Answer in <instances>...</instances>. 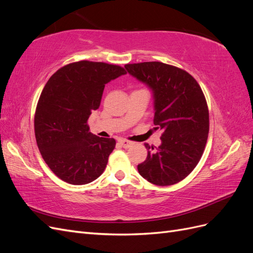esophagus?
<instances>
[{"label":"esophagus","mask_w":253,"mask_h":253,"mask_svg":"<svg viewBox=\"0 0 253 253\" xmlns=\"http://www.w3.org/2000/svg\"><path fill=\"white\" fill-rule=\"evenodd\" d=\"M118 141H119V143L122 145V147L126 148V149L129 148V147H131V145L133 144V142H132V141L126 140V139H119Z\"/></svg>","instance_id":"obj_1"}]
</instances>
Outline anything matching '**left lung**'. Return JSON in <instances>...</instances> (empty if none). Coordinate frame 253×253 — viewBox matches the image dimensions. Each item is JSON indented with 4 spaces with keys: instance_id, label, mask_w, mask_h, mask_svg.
I'll return each mask as SVG.
<instances>
[{
    "instance_id": "1",
    "label": "left lung",
    "mask_w": 253,
    "mask_h": 253,
    "mask_svg": "<svg viewBox=\"0 0 253 253\" xmlns=\"http://www.w3.org/2000/svg\"><path fill=\"white\" fill-rule=\"evenodd\" d=\"M128 74L147 84L154 97L155 129L162 144L155 152L148 143L139 174L156 186L185 179L200 163L209 133V110L197 81L186 71L163 62L126 64Z\"/></svg>"
}]
</instances>
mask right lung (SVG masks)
I'll return each instance as SVG.
<instances>
[{
  "instance_id": "add662e5",
  "label": "right lung",
  "mask_w": 253,
  "mask_h": 253,
  "mask_svg": "<svg viewBox=\"0 0 253 253\" xmlns=\"http://www.w3.org/2000/svg\"><path fill=\"white\" fill-rule=\"evenodd\" d=\"M125 74L119 65L83 60L61 67L45 84L35 135L44 162L60 179L85 185L103 173L116 140L91 134L87 120L100 106L105 84Z\"/></svg>"
}]
</instances>
